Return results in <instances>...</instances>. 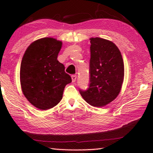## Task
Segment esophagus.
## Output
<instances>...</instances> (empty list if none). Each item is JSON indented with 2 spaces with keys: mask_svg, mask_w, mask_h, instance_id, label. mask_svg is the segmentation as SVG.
I'll list each match as a JSON object with an SVG mask.
<instances>
[{
  "mask_svg": "<svg viewBox=\"0 0 153 153\" xmlns=\"http://www.w3.org/2000/svg\"><path fill=\"white\" fill-rule=\"evenodd\" d=\"M71 79H72L73 82H74L76 81V75H75V74H73V75L71 76Z\"/></svg>",
  "mask_w": 153,
  "mask_h": 153,
  "instance_id": "1",
  "label": "esophagus"
}]
</instances>
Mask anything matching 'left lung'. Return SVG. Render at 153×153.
<instances>
[{
	"label": "left lung",
	"instance_id": "obj_1",
	"mask_svg": "<svg viewBox=\"0 0 153 153\" xmlns=\"http://www.w3.org/2000/svg\"><path fill=\"white\" fill-rule=\"evenodd\" d=\"M90 85L80 90L84 100L94 107H103L117 98L124 78V65L121 52L109 40L90 38Z\"/></svg>",
	"mask_w": 153,
	"mask_h": 153
}]
</instances>
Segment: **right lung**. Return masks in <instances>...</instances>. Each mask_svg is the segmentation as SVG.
<instances>
[{"label": "right lung", "mask_w": 153, "mask_h": 153, "mask_svg": "<svg viewBox=\"0 0 153 153\" xmlns=\"http://www.w3.org/2000/svg\"><path fill=\"white\" fill-rule=\"evenodd\" d=\"M62 42L52 37L33 42L25 51L20 66V84L25 97L42 110L61 100L65 87L72 82L57 56Z\"/></svg>", "instance_id": "1"}]
</instances>
